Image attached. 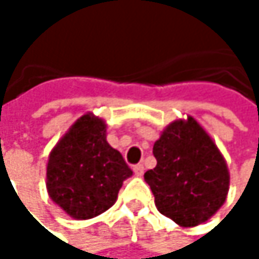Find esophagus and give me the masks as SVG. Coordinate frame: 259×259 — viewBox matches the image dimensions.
<instances>
[{
	"label": "esophagus",
	"instance_id": "obj_1",
	"mask_svg": "<svg viewBox=\"0 0 259 259\" xmlns=\"http://www.w3.org/2000/svg\"><path fill=\"white\" fill-rule=\"evenodd\" d=\"M134 172H135V176L141 177V176L144 174V166H143V164H135V166H134Z\"/></svg>",
	"mask_w": 259,
	"mask_h": 259
}]
</instances>
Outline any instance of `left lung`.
Listing matches in <instances>:
<instances>
[{"label": "left lung", "mask_w": 259, "mask_h": 259, "mask_svg": "<svg viewBox=\"0 0 259 259\" xmlns=\"http://www.w3.org/2000/svg\"><path fill=\"white\" fill-rule=\"evenodd\" d=\"M157 166L144 174L157 210L176 224H203L224 205L230 172L213 138L193 118L167 124L154 144Z\"/></svg>", "instance_id": "left-lung-1"}]
</instances>
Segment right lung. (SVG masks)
I'll return each mask as SVG.
<instances>
[{
	"mask_svg": "<svg viewBox=\"0 0 259 259\" xmlns=\"http://www.w3.org/2000/svg\"><path fill=\"white\" fill-rule=\"evenodd\" d=\"M131 176L122 155L107 143L105 121L85 113L49 154L46 190L69 218L85 221L107 211Z\"/></svg>",
	"mask_w": 259,
	"mask_h": 259,
	"instance_id": "obj_1",
	"label": "right lung"
}]
</instances>
